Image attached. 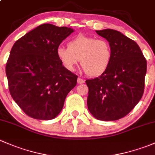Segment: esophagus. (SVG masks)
<instances>
[{
	"label": "esophagus",
	"mask_w": 155,
	"mask_h": 155,
	"mask_svg": "<svg viewBox=\"0 0 155 155\" xmlns=\"http://www.w3.org/2000/svg\"><path fill=\"white\" fill-rule=\"evenodd\" d=\"M77 83L78 84L84 83V80H83V79H81V78H78V79H77Z\"/></svg>",
	"instance_id": "esophagus-1"
}]
</instances>
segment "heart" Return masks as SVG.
<instances>
[{
    "label": "heart",
    "mask_w": 155,
    "mask_h": 155,
    "mask_svg": "<svg viewBox=\"0 0 155 155\" xmlns=\"http://www.w3.org/2000/svg\"><path fill=\"white\" fill-rule=\"evenodd\" d=\"M57 56L67 70H74L78 62L89 76H98L109 68L112 60V48L105 39L78 35L68 43V48L57 49Z\"/></svg>",
    "instance_id": "1"
}]
</instances>
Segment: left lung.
<instances>
[{"mask_svg": "<svg viewBox=\"0 0 155 155\" xmlns=\"http://www.w3.org/2000/svg\"><path fill=\"white\" fill-rule=\"evenodd\" d=\"M110 43L112 60L103 74L85 81L87 108L94 118L115 121L126 116L142 98L146 59L135 41L112 29L96 31Z\"/></svg>", "mask_w": 155, "mask_h": 155, "instance_id": "left-lung-1", "label": "left lung"}]
</instances>
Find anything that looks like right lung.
<instances>
[{"mask_svg":"<svg viewBox=\"0 0 155 155\" xmlns=\"http://www.w3.org/2000/svg\"><path fill=\"white\" fill-rule=\"evenodd\" d=\"M73 32L67 27L43 24L16 40L6 64L12 99L29 117L50 120L64 107L77 83L76 75L62 65L57 49Z\"/></svg>","mask_w":155,"mask_h":155,"instance_id":"add662e5","label":"right lung"}]
</instances>
